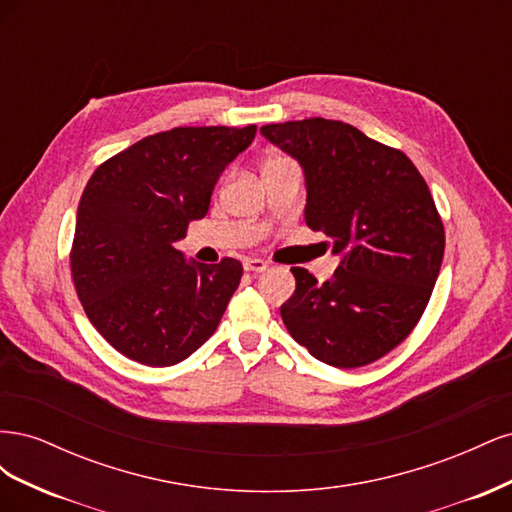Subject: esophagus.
<instances>
[{
    "label": "esophagus",
    "mask_w": 512,
    "mask_h": 512,
    "mask_svg": "<svg viewBox=\"0 0 512 512\" xmlns=\"http://www.w3.org/2000/svg\"><path fill=\"white\" fill-rule=\"evenodd\" d=\"M243 269L247 273H262V271L267 269V262L262 260V258H245L243 260Z\"/></svg>",
    "instance_id": "34e87169"
}]
</instances>
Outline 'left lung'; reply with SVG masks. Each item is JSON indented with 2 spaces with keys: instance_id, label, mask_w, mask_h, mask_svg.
Wrapping results in <instances>:
<instances>
[{
  "instance_id": "left-lung-1",
  "label": "left lung",
  "mask_w": 512,
  "mask_h": 512,
  "mask_svg": "<svg viewBox=\"0 0 512 512\" xmlns=\"http://www.w3.org/2000/svg\"><path fill=\"white\" fill-rule=\"evenodd\" d=\"M260 134L299 160L305 222L342 256L324 284L292 269L297 288L280 307L288 333L339 369L382 359L421 320L442 265L444 226L423 175L344 121L269 123Z\"/></svg>"
}]
</instances>
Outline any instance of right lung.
<instances>
[{
    "label": "right lung",
    "instance_id": "right-lung-1",
    "mask_svg": "<svg viewBox=\"0 0 512 512\" xmlns=\"http://www.w3.org/2000/svg\"><path fill=\"white\" fill-rule=\"evenodd\" d=\"M256 126L173 128L102 162L85 185L70 250L87 318L117 352L175 365L218 329L243 267L188 262L175 241L205 218L224 168Z\"/></svg>",
    "mask_w": 512,
    "mask_h": 512
}]
</instances>
